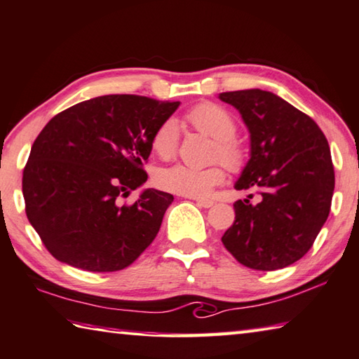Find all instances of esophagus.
<instances>
[{"label":"esophagus","instance_id":"esophagus-1","mask_svg":"<svg viewBox=\"0 0 359 359\" xmlns=\"http://www.w3.org/2000/svg\"><path fill=\"white\" fill-rule=\"evenodd\" d=\"M194 201H196V204L199 207H204V208H210L215 204V202L210 199H194Z\"/></svg>","mask_w":359,"mask_h":359}]
</instances>
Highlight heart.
Returning <instances> with one entry per match:
<instances>
[{
    "label": "heart",
    "instance_id": "1",
    "mask_svg": "<svg viewBox=\"0 0 359 359\" xmlns=\"http://www.w3.org/2000/svg\"><path fill=\"white\" fill-rule=\"evenodd\" d=\"M188 123L198 132L210 136L215 141V157L219 158L231 171L243 169L248 154L242 142L233 136L237 133V123L226 108L217 103L204 102L188 109L185 114ZM179 147V123L174 117L163 121L152 136L154 152L161 158H171ZM226 179L223 166L213 165L208 168H191L174 165L161 168L154 175L155 185L161 190L180 194V196L202 198L221 185Z\"/></svg>",
    "mask_w": 359,
    "mask_h": 359
}]
</instances>
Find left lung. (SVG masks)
I'll return each instance as SVG.
<instances>
[{"label":"left lung","instance_id":"left-lung-1","mask_svg":"<svg viewBox=\"0 0 359 359\" xmlns=\"http://www.w3.org/2000/svg\"><path fill=\"white\" fill-rule=\"evenodd\" d=\"M250 130V160L236 190L252 194L233 204L236 221L221 237L240 264L252 270L284 269L311 250L327 221L334 191L328 141L317 123L262 89L221 93Z\"/></svg>","mask_w":359,"mask_h":359}]
</instances>
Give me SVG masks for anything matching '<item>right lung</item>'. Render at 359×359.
I'll return each mask as SVG.
<instances>
[{"instance_id": "obj_1", "label": "right lung", "mask_w": 359, "mask_h": 359, "mask_svg": "<svg viewBox=\"0 0 359 359\" xmlns=\"http://www.w3.org/2000/svg\"><path fill=\"white\" fill-rule=\"evenodd\" d=\"M180 102L142 95L95 97L56 114L23 169L26 217L51 256L88 271H117L154 242L174 196L147 190L142 165L152 136Z\"/></svg>"}]
</instances>
